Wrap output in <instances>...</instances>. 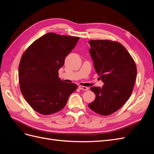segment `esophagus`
I'll list each match as a JSON object with an SVG mask.
<instances>
[{"mask_svg":"<svg viewBox=\"0 0 154 154\" xmlns=\"http://www.w3.org/2000/svg\"><path fill=\"white\" fill-rule=\"evenodd\" d=\"M79 89L80 90H84V91H87L88 89V88L85 87V86H82V85H79L78 86Z\"/></svg>","mask_w":154,"mask_h":154,"instance_id":"obj_1","label":"esophagus"}]
</instances>
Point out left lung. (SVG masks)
<instances>
[{
	"label": "left lung",
	"mask_w": 154,
	"mask_h": 154,
	"mask_svg": "<svg viewBox=\"0 0 154 154\" xmlns=\"http://www.w3.org/2000/svg\"><path fill=\"white\" fill-rule=\"evenodd\" d=\"M88 44L95 71L104 85L91 87L96 98L88 106L97 114L109 116L129 99L136 82V66L128 51L118 42L97 40Z\"/></svg>",
	"instance_id": "8db88e82"
}]
</instances>
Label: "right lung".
Masks as SVG:
<instances>
[{
    "label": "right lung",
    "mask_w": 154,
    "mask_h": 154,
    "mask_svg": "<svg viewBox=\"0 0 154 154\" xmlns=\"http://www.w3.org/2000/svg\"><path fill=\"white\" fill-rule=\"evenodd\" d=\"M79 39L48 32L35 40L22 56L18 67L20 88L37 112L49 115L61 110L76 90V84L63 82L58 77V70Z\"/></svg>",
    "instance_id": "1"
}]
</instances>
